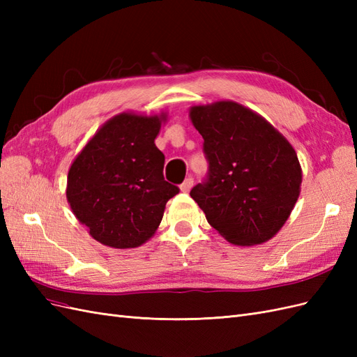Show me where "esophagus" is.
I'll list each match as a JSON object with an SVG mask.
<instances>
[{
    "label": "esophagus",
    "mask_w": 357,
    "mask_h": 357,
    "mask_svg": "<svg viewBox=\"0 0 357 357\" xmlns=\"http://www.w3.org/2000/svg\"><path fill=\"white\" fill-rule=\"evenodd\" d=\"M192 186H193V178L189 177V178H186L185 181L181 183V185H180V190L186 193V192H189V190L192 189Z\"/></svg>",
    "instance_id": "obj_1"
}]
</instances>
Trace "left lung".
<instances>
[{"label":"left lung","instance_id":"1","mask_svg":"<svg viewBox=\"0 0 357 357\" xmlns=\"http://www.w3.org/2000/svg\"><path fill=\"white\" fill-rule=\"evenodd\" d=\"M204 138L207 178L190 190L207 222L235 245L262 244L283 228L301 192L295 149L265 119L234 101L190 107Z\"/></svg>","mask_w":357,"mask_h":357}]
</instances>
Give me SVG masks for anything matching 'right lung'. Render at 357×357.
I'll return each instance as SVG.
<instances>
[{
    "instance_id": "right-lung-1",
    "label": "right lung",
    "mask_w": 357,
    "mask_h": 357,
    "mask_svg": "<svg viewBox=\"0 0 357 357\" xmlns=\"http://www.w3.org/2000/svg\"><path fill=\"white\" fill-rule=\"evenodd\" d=\"M167 114L121 113L107 121L74 159L67 199L92 238L134 248L155 235L178 188L164 178L165 156L155 144Z\"/></svg>"
}]
</instances>
